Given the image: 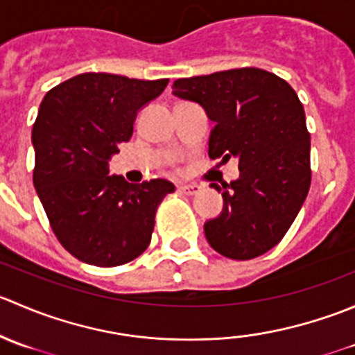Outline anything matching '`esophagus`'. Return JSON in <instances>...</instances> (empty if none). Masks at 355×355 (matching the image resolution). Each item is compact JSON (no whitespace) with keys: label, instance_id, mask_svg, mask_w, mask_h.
Segmentation results:
<instances>
[{"label":"esophagus","instance_id":"esophagus-1","mask_svg":"<svg viewBox=\"0 0 355 355\" xmlns=\"http://www.w3.org/2000/svg\"><path fill=\"white\" fill-rule=\"evenodd\" d=\"M178 191L184 192V194H187V196H194V194H199V192H200V185H198V184H180V185H178Z\"/></svg>","mask_w":355,"mask_h":355}]
</instances>
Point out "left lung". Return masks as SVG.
Returning a JSON list of instances; mask_svg holds the SVG:
<instances>
[{
  "instance_id": "1",
  "label": "left lung",
  "mask_w": 355,
  "mask_h": 355,
  "mask_svg": "<svg viewBox=\"0 0 355 355\" xmlns=\"http://www.w3.org/2000/svg\"><path fill=\"white\" fill-rule=\"evenodd\" d=\"M173 94L198 103L214 121L213 159H239L237 180L211 184L223 196L220 216L204 223L207 242L230 259L273 249L299 214L311 185V135L295 91L261 68L178 78Z\"/></svg>"
}]
</instances>
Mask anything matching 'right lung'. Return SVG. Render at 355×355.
I'll return each instance as SVG.
<instances>
[{
  "instance_id": "right-lung-1",
  "label": "right lung",
  "mask_w": 355,
  "mask_h": 355,
  "mask_svg": "<svg viewBox=\"0 0 355 355\" xmlns=\"http://www.w3.org/2000/svg\"><path fill=\"white\" fill-rule=\"evenodd\" d=\"M166 85L168 78L80 73L48 91L39 106L34 187L60 244L82 263L120 266L151 242L157 206L175 185L163 178L128 184L108 173L137 111Z\"/></svg>"
}]
</instances>
